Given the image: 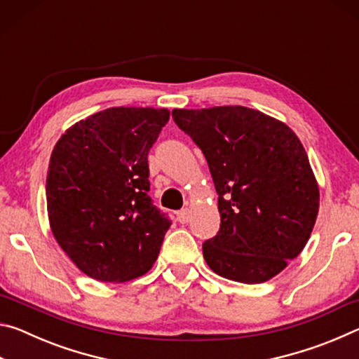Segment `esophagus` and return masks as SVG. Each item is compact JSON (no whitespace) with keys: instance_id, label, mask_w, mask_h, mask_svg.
Returning <instances> with one entry per match:
<instances>
[{"instance_id":"obj_1","label":"esophagus","mask_w":359,"mask_h":359,"mask_svg":"<svg viewBox=\"0 0 359 359\" xmlns=\"http://www.w3.org/2000/svg\"><path fill=\"white\" fill-rule=\"evenodd\" d=\"M190 215H191V210L190 209H182V210L177 212V220L182 224H185V223L190 222Z\"/></svg>"}]
</instances>
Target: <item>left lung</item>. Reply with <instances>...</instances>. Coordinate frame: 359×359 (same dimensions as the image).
<instances>
[{"label":"left lung","instance_id":"obj_1","mask_svg":"<svg viewBox=\"0 0 359 359\" xmlns=\"http://www.w3.org/2000/svg\"><path fill=\"white\" fill-rule=\"evenodd\" d=\"M174 121L208 160L218 193L220 231L203 244L215 274L263 283L306 247L320 190L294 131L244 106L174 109Z\"/></svg>","mask_w":359,"mask_h":359}]
</instances>
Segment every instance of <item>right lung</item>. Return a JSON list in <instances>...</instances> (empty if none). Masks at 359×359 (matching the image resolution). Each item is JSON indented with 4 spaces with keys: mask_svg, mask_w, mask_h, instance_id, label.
I'll use <instances>...</instances> for the list:
<instances>
[{
    "mask_svg": "<svg viewBox=\"0 0 359 359\" xmlns=\"http://www.w3.org/2000/svg\"><path fill=\"white\" fill-rule=\"evenodd\" d=\"M168 121V109L109 107L69 126L52 150L48 224L95 280H133L158 258L171 222L147 194V155Z\"/></svg>",
    "mask_w": 359,
    "mask_h": 359,
    "instance_id": "1",
    "label": "right lung"
}]
</instances>
